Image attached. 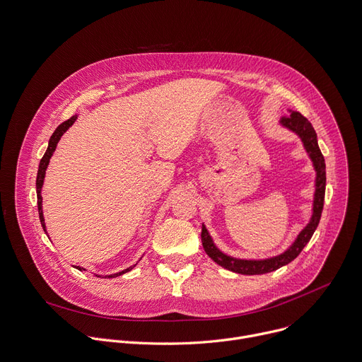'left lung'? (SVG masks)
<instances>
[{"mask_svg":"<svg viewBox=\"0 0 362 362\" xmlns=\"http://www.w3.org/2000/svg\"><path fill=\"white\" fill-rule=\"evenodd\" d=\"M281 124L288 127L289 130L295 132L302 143L305 150L308 151L309 158H311L315 172H317V179H315V196H314V214L309 223L300 230L295 242L291 245L289 249H286L284 253L268 257V259H261V261H247V259H236V257L228 256L223 252H221L216 245L214 243L208 229L202 226V245L204 252L208 253L211 259H214L218 265L222 268L242 274V275H261V274H268L272 271L279 269L281 267L288 265L292 262L295 257L302 252L305 245L311 240L315 229L318 228L321 214L324 209V197H325V183H327V173H325V160L322 153L318 146L317 140V133L313 127V124L308 122L306 117H303L298 112H291V116H285L281 119Z\"/></svg>","mask_w":362,"mask_h":362,"instance_id":"8db88e82","label":"left lung"}]
</instances>
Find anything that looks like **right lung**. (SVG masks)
I'll return each mask as SVG.
<instances>
[{
    "mask_svg": "<svg viewBox=\"0 0 362 362\" xmlns=\"http://www.w3.org/2000/svg\"><path fill=\"white\" fill-rule=\"evenodd\" d=\"M76 119H77V115H76V116H73V117H70L69 120L63 122V123H62V124L54 130V133L51 134V137H49L48 147H47L45 153H44V156H42V159L40 160L38 173H37V180H35V187H37L38 215H40V222H41V226H42V229H44V230H45V223H44V216H42V197H41V187H42V183H44L45 170H47V166H48V163H49L51 156H53V151H54V150H56V147H57L59 140H60V139H62V136L69 130V127L76 122ZM45 233H47V230H45ZM77 269H80V271H81L83 268L77 267ZM132 269H133V267H132V268H127V269H124V271H122V272H117V274L109 275L107 278H116V276H120V275H123V274H126V272H129V271H132Z\"/></svg>",
    "mask_w": 362,
    "mask_h": 362,
    "instance_id": "add662e5",
    "label": "right lung"
}]
</instances>
